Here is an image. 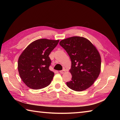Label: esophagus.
<instances>
[{"instance_id":"1","label":"esophagus","mask_w":120,"mask_h":120,"mask_svg":"<svg viewBox=\"0 0 120 120\" xmlns=\"http://www.w3.org/2000/svg\"><path fill=\"white\" fill-rule=\"evenodd\" d=\"M65 72V70H61V71H60V73H61V74H64Z\"/></svg>"}]
</instances>
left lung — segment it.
<instances>
[{
  "label": "left lung",
  "instance_id": "8db88e82",
  "mask_svg": "<svg viewBox=\"0 0 120 120\" xmlns=\"http://www.w3.org/2000/svg\"><path fill=\"white\" fill-rule=\"evenodd\" d=\"M59 44L70 56L72 80L67 82L76 91L86 90L94 83L101 72L99 53L90 41L80 37H72L61 41Z\"/></svg>",
  "mask_w": 120,
  "mask_h": 120
}]
</instances>
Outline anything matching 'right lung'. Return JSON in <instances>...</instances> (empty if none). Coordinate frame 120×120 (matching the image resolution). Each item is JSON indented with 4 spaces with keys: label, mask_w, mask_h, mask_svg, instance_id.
I'll return each mask as SVG.
<instances>
[{
    "label": "right lung",
    "mask_w": 120,
    "mask_h": 120,
    "mask_svg": "<svg viewBox=\"0 0 120 120\" xmlns=\"http://www.w3.org/2000/svg\"><path fill=\"white\" fill-rule=\"evenodd\" d=\"M59 40H35L25 48L18 60V70L22 81L29 88L40 89L52 82L54 73L49 70V55Z\"/></svg>",
    "instance_id": "add662e5"
}]
</instances>
